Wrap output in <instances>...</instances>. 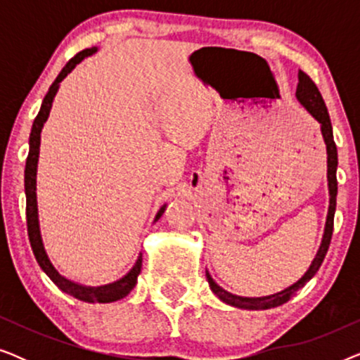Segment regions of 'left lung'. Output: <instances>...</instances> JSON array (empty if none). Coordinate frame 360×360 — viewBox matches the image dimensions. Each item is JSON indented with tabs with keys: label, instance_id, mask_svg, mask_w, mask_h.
<instances>
[{
	"label": "left lung",
	"instance_id": "1",
	"mask_svg": "<svg viewBox=\"0 0 360 360\" xmlns=\"http://www.w3.org/2000/svg\"><path fill=\"white\" fill-rule=\"evenodd\" d=\"M297 100L300 101L304 110H307L309 115H311L314 120L319 122L321 126V134L324 139V144H326V154H328V188H329V208H328V216H326V226H324V234L321 239V245H319L316 255H314L311 265L304 272V275L298 282L290 285L288 288L282 290V292L269 295V297H259V298H249V297H238V295H233L226 292L219 287L218 283L211 278L208 270H206V280H208L210 288L213 290V293L218 297L221 302L231 304V307L236 308H244V309H269L280 307V304L287 303L290 298L293 297L295 293L298 292L300 288L304 287L307 282H309L314 277V274L318 272L319 267H321L324 257H326V252L329 249V244H331V236H333V228H334V211H336V195H338V180H336V170H338V149L336 144H334L333 137V126L331 120H329L328 108L324 105V100L319 93L318 86L314 85V82L309 78L307 73L300 70L298 72V86H297Z\"/></svg>",
	"mask_w": 360,
	"mask_h": 360
}]
</instances>
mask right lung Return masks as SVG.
<instances>
[{
  "instance_id": "add662e5",
  "label": "right lung",
  "mask_w": 360,
  "mask_h": 360,
  "mask_svg": "<svg viewBox=\"0 0 360 360\" xmlns=\"http://www.w3.org/2000/svg\"><path fill=\"white\" fill-rule=\"evenodd\" d=\"M98 51L96 47L85 49V51L78 52L75 57L70 58L67 62V65L62 68V72L58 73L56 82L52 83L49 88L46 98H44L41 111L34 120L31 136H29V154L26 160V170H24V190H26V218H27V234H29V243H31L32 252L36 255L37 264L41 265V269L47 274V277L57 285L62 292H65L70 297L82 300V302L88 303H111L116 300H121L127 297L131 293V290L136 287L137 277H139L141 269H142V254L137 257L134 267L127 272L124 277L116 280V282L101 285V287H85V285L75 283L72 280H68L57 272V269L53 267L51 259L44 249L41 228H39V214H37V195H36V175H37V160H39V147H41V131L44 127V122L47 121L49 112H51L52 101L57 95L60 82L70 73L73 68L77 67V63H80L85 57L93 56ZM164 205L159 210V213L155 214V221L164 214L165 211Z\"/></svg>"
}]
</instances>
